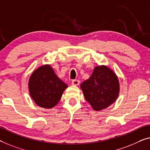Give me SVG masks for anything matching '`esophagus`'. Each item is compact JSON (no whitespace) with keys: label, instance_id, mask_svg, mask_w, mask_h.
<instances>
[{"label":"esophagus","instance_id":"esophagus-1","mask_svg":"<svg viewBox=\"0 0 150 150\" xmlns=\"http://www.w3.org/2000/svg\"><path fill=\"white\" fill-rule=\"evenodd\" d=\"M80 81L79 80H77V79H75V80H73L72 81V85L73 86H79Z\"/></svg>","mask_w":150,"mask_h":150}]
</instances>
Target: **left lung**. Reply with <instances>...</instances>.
Returning a JSON list of instances; mask_svg holds the SVG:
<instances>
[{
    "label": "left lung",
    "mask_w": 150,
    "mask_h": 150,
    "mask_svg": "<svg viewBox=\"0 0 150 150\" xmlns=\"http://www.w3.org/2000/svg\"><path fill=\"white\" fill-rule=\"evenodd\" d=\"M80 87L86 100L96 111L112 104L120 91L117 75L106 65L96 67L91 77L83 82Z\"/></svg>",
    "instance_id": "1"
}]
</instances>
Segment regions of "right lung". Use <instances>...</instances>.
<instances>
[{
    "instance_id": "add662e5",
    "label": "right lung",
    "mask_w": 150,
    "mask_h": 150,
    "mask_svg": "<svg viewBox=\"0 0 150 150\" xmlns=\"http://www.w3.org/2000/svg\"><path fill=\"white\" fill-rule=\"evenodd\" d=\"M67 87L57 77L50 64H44L35 69L28 82L30 94L35 103L48 109L59 103Z\"/></svg>"
}]
</instances>
